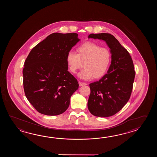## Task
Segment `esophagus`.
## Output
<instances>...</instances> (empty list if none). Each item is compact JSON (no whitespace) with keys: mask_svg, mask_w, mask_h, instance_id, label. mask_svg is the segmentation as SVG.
<instances>
[{"mask_svg":"<svg viewBox=\"0 0 157 157\" xmlns=\"http://www.w3.org/2000/svg\"><path fill=\"white\" fill-rule=\"evenodd\" d=\"M78 83H79V85H80V86H84V85H86V83H85V82H81V81H79Z\"/></svg>","mask_w":157,"mask_h":157,"instance_id":"obj_1","label":"esophagus"}]
</instances>
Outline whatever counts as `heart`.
I'll return each mask as SVG.
<instances>
[{
	"mask_svg": "<svg viewBox=\"0 0 157 157\" xmlns=\"http://www.w3.org/2000/svg\"><path fill=\"white\" fill-rule=\"evenodd\" d=\"M77 54L69 52L66 57L68 70L75 74L84 67L78 76L82 80L98 79L107 73L111 62L110 51L91 42L82 44L77 48Z\"/></svg>",
	"mask_w": 157,
	"mask_h": 157,
	"instance_id": "heart-1",
	"label": "heart"
}]
</instances>
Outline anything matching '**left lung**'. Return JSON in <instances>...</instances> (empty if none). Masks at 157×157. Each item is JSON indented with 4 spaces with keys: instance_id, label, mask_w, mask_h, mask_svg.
I'll use <instances>...</instances> for the list:
<instances>
[{
    "instance_id": "left-lung-1",
    "label": "left lung",
    "mask_w": 157,
    "mask_h": 157,
    "mask_svg": "<svg viewBox=\"0 0 157 157\" xmlns=\"http://www.w3.org/2000/svg\"><path fill=\"white\" fill-rule=\"evenodd\" d=\"M88 38L104 41L112 56L107 74L89 85L87 107L95 116L110 117L118 112L130 98L135 76L133 61L128 51L110 33H91Z\"/></svg>"
}]
</instances>
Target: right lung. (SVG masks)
Masks as SVG:
<instances>
[{"instance_id":"add662e5","label":"right lung","mask_w":157,"mask_h":157,"mask_svg":"<svg viewBox=\"0 0 157 157\" xmlns=\"http://www.w3.org/2000/svg\"><path fill=\"white\" fill-rule=\"evenodd\" d=\"M76 33H52L37 44L25 62L24 91L37 111L47 116L63 113L78 83L68 71L67 53L80 41Z\"/></svg>"}]
</instances>
